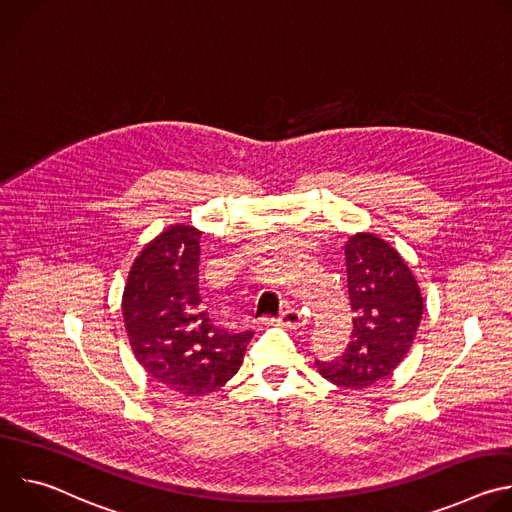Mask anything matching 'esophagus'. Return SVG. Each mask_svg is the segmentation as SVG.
I'll return each mask as SVG.
<instances>
[{"label": "esophagus", "instance_id": "obj_1", "mask_svg": "<svg viewBox=\"0 0 512 512\" xmlns=\"http://www.w3.org/2000/svg\"><path fill=\"white\" fill-rule=\"evenodd\" d=\"M277 322H279L281 326H285V328L296 330V328L304 326V322H306V320H304V316L300 314V310H296V308H287V310H283V312L279 314Z\"/></svg>", "mask_w": 512, "mask_h": 512}]
</instances>
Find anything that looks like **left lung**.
<instances>
[{"instance_id":"obj_1","label":"left lung","mask_w":512,"mask_h":512,"mask_svg":"<svg viewBox=\"0 0 512 512\" xmlns=\"http://www.w3.org/2000/svg\"><path fill=\"white\" fill-rule=\"evenodd\" d=\"M346 291L352 334L342 356L316 360L318 373L344 389H364L387 379L409 352L423 298L401 255L371 233L352 235L344 245Z\"/></svg>"}]
</instances>
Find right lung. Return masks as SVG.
I'll return each mask as SVG.
<instances>
[{
	"mask_svg": "<svg viewBox=\"0 0 512 512\" xmlns=\"http://www.w3.org/2000/svg\"><path fill=\"white\" fill-rule=\"evenodd\" d=\"M200 231L172 225L135 257L123 289V322L137 362L186 397L223 387L239 371L251 330L214 326L198 294Z\"/></svg>",
	"mask_w": 512,
	"mask_h": 512,
	"instance_id": "add662e5",
	"label": "right lung"
}]
</instances>
